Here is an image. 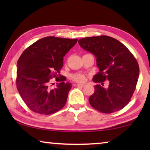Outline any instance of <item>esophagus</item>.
I'll return each mask as SVG.
<instances>
[{
  "label": "esophagus",
  "mask_w": 150,
  "mask_h": 150,
  "mask_svg": "<svg viewBox=\"0 0 150 150\" xmlns=\"http://www.w3.org/2000/svg\"><path fill=\"white\" fill-rule=\"evenodd\" d=\"M77 87H85V84H77Z\"/></svg>",
  "instance_id": "1"
}]
</instances>
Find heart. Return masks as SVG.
Segmentation results:
<instances>
[{"label":"heart","mask_w":150,"mask_h":150,"mask_svg":"<svg viewBox=\"0 0 150 150\" xmlns=\"http://www.w3.org/2000/svg\"><path fill=\"white\" fill-rule=\"evenodd\" d=\"M71 79L75 82L84 83L87 80V76L83 73H75L71 75Z\"/></svg>","instance_id":"heart-1"}]
</instances>
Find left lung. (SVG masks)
Segmentation results:
<instances>
[{"mask_svg":"<svg viewBox=\"0 0 150 150\" xmlns=\"http://www.w3.org/2000/svg\"><path fill=\"white\" fill-rule=\"evenodd\" d=\"M79 44L96 58L99 72L93 79L95 92L88 101L93 108L110 114L122 109L136 89L139 69L138 62L125 45L108 35L79 40ZM108 80L106 87L103 82Z\"/></svg>","mask_w":150,"mask_h":150,"instance_id":"8db88e82","label":"left lung"}]
</instances>
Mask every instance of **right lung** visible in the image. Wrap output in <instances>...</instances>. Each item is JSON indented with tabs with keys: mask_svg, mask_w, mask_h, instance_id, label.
I'll use <instances>...</instances> for the list:
<instances>
[{
	"mask_svg": "<svg viewBox=\"0 0 150 150\" xmlns=\"http://www.w3.org/2000/svg\"><path fill=\"white\" fill-rule=\"evenodd\" d=\"M77 42V39L45 37L30 45L20 55L17 62V89L33 112L52 115L65 106L71 84L64 82L66 78L60 76V70L63 57ZM53 77L59 82L55 89L50 85Z\"/></svg>",
	"mask_w": 150,
	"mask_h": 150,
	"instance_id": "obj_1",
	"label": "right lung"
}]
</instances>
